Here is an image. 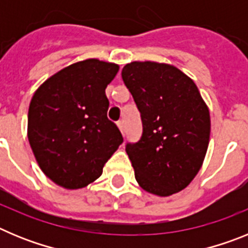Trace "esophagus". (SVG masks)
<instances>
[{
	"instance_id": "34e87169",
	"label": "esophagus",
	"mask_w": 248,
	"mask_h": 248,
	"mask_svg": "<svg viewBox=\"0 0 248 248\" xmlns=\"http://www.w3.org/2000/svg\"><path fill=\"white\" fill-rule=\"evenodd\" d=\"M118 126H119L122 134L125 137V125H124V122H123V120H119V122H118Z\"/></svg>"
}]
</instances>
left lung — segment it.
<instances>
[{"instance_id":"1","label":"left lung","mask_w":248,"mask_h":248,"mask_svg":"<svg viewBox=\"0 0 248 248\" xmlns=\"http://www.w3.org/2000/svg\"><path fill=\"white\" fill-rule=\"evenodd\" d=\"M123 82L140 111L143 133L125 150L144 190L169 196L185 189L202 165L210 113L198 87L174 65L131 62Z\"/></svg>"}]
</instances>
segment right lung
Returning <instances> with one entry per match:
<instances>
[{"label": "right lung", "instance_id": "add662e5", "mask_svg": "<svg viewBox=\"0 0 248 248\" xmlns=\"http://www.w3.org/2000/svg\"><path fill=\"white\" fill-rule=\"evenodd\" d=\"M114 63L87 59L59 71L33 94L28 140L42 171L65 189L97 180L123 143L108 119L107 85L118 73Z\"/></svg>", "mask_w": 248, "mask_h": 248}]
</instances>
